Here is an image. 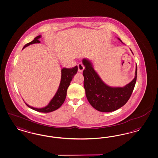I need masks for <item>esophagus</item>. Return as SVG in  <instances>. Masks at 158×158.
Listing matches in <instances>:
<instances>
[{"label":"esophagus","instance_id":"esophagus-1","mask_svg":"<svg viewBox=\"0 0 158 158\" xmlns=\"http://www.w3.org/2000/svg\"><path fill=\"white\" fill-rule=\"evenodd\" d=\"M77 68H78V71H79V72H82L84 70V69H85L84 66H83V65L82 64H81V63L78 64V65H77Z\"/></svg>","mask_w":158,"mask_h":158}]
</instances>
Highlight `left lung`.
Segmentation results:
<instances>
[{"label": "left lung", "mask_w": 158, "mask_h": 158, "mask_svg": "<svg viewBox=\"0 0 158 158\" xmlns=\"http://www.w3.org/2000/svg\"><path fill=\"white\" fill-rule=\"evenodd\" d=\"M82 62L85 66L83 75L86 96L93 108L101 112H111L125 105L135 85L137 66L135 76L130 83L123 87H111L102 81L89 60L83 59Z\"/></svg>", "instance_id": "1"}]
</instances>
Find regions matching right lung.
I'll return each instance as SVG.
<instances>
[{"mask_svg":"<svg viewBox=\"0 0 158 158\" xmlns=\"http://www.w3.org/2000/svg\"><path fill=\"white\" fill-rule=\"evenodd\" d=\"M40 38H41V35H38L37 37H36L32 41L26 44L24 46L23 49L30 45V44L40 43V41L38 40V39ZM77 72V66H75V67L71 68H64L61 70V79H60L59 88L56 94H55L54 97L51 100L48 105L46 107L41 109H37V108L32 107L28 106L27 104L26 103V105L28 107L33 109L34 110H35L38 112H41V113H49L59 109L65 102L66 96L67 89L70 85L71 81Z\"/></svg>","mask_w":158,"mask_h":158,"instance_id":"obj_1","label":"right lung"}]
</instances>
